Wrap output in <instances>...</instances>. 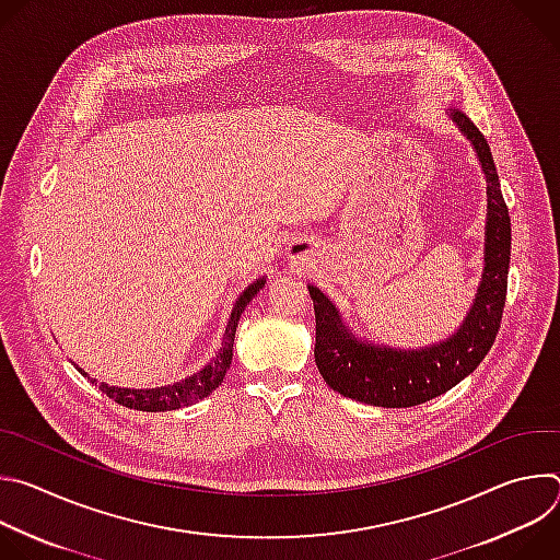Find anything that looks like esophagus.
Here are the masks:
<instances>
[{
    "instance_id": "esophagus-1",
    "label": "esophagus",
    "mask_w": 560,
    "mask_h": 560,
    "mask_svg": "<svg viewBox=\"0 0 560 560\" xmlns=\"http://www.w3.org/2000/svg\"><path fill=\"white\" fill-rule=\"evenodd\" d=\"M301 255H303V244L292 242V244L288 246V257H290V259H299Z\"/></svg>"
}]
</instances>
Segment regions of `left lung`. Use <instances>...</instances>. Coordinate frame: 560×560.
<instances>
[{
  "label": "left lung",
  "mask_w": 560,
  "mask_h": 560,
  "mask_svg": "<svg viewBox=\"0 0 560 560\" xmlns=\"http://www.w3.org/2000/svg\"><path fill=\"white\" fill-rule=\"evenodd\" d=\"M447 113L471 143L488 184L483 272L458 330L423 348L374 343L352 332L341 310L307 283L316 316V368L332 389L368 406L412 408L445 394L486 359L501 328L512 248L510 214L486 137L458 108Z\"/></svg>",
  "instance_id": "8db88e82"
}]
</instances>
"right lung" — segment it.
Instances as JSON below:
<instances>
[{"instance_id": "add662e5", "label": "right lung", "mask_w": 560, "mask_h": 560, "mask_svg": "<svg viewBox=\"0 0 560 560\" xmlns=\"http://www.w3.org/2000/svg\"><path fill=\"white\" fill-rule=\"evenodd\" d=\"M266 285V277H259L257 281H253L238 299L232 305L228 326L223 332V341L221 348L214 352V357L195 374L171 383V385H159V387H117V385H108V383H100V389L110 396L115 404L126 406L130 410H141V412H168V410H179L186 406H192L201 398H206L214 387L221 385L230 361H232V346H234V332L238 326V316L246 310V305L255 299V294ZM84 376H89L82 368H77ZM91 378V376H89ZM93 381V378H91ZM97 385V381H93Z\"/></svg>"}]
</instances>
